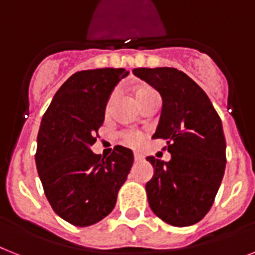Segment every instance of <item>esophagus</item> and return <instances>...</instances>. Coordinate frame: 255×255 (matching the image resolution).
Wrapping results in <instances>:
<instances>
[{
	"instance_id": "esophagus-1",
	"label": "esophagus",
	"mask_w": 255,
	"mask_h": 255,
	"mask_svg": "<svg viewBox=\"0 0 255 255\" xmlns=\"http://www.w3.org/2000/svg\"><path fill=\"white\" fill-rule=\"evenodd\" d=\"M133 160H134V162H137V161H141L142 156H141V154H138V153H133Z\"/></svg>"
}]
</instances>
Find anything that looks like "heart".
<instances>
[{
	"label": "heart",
	"instance_id": "b5f03b06",
	"mask_svg": "<svg viewBox=\"0 0 255 255\" xmlns=\"http://www.w3.org/2000/svg\"><path fill=\"white\" fill-rule=\"evenodd\" d=\"M153 97H160L157 90L149 85H140L137 88L134 89V98L137 101L138 105H141L142 102H145L148 99L153 98ZM121 138L123 144L129 146H136L138 145L142 140L141 133L134 131H126L121 133Z\"/></svg>",
	"mask_w": 255,
	"mask_h": 255
}]
</instances>
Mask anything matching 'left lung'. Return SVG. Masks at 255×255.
Returning <instances> with one entry per match:
<instances>
[{
  "instance_id": "left-lung-1",
  "label": "left lung",
  "mask_w": 255,
  "mask_h": 255,
  "mask_svg": "<svg viewBox=\"0 0 255 255\" xmlns=\"http://www.w3.org/2000/svg\"><path fill=\"white\" fill-rule=\"evenodd\" d=\"M133 74L162 97L153 138L166 140L169 162L148 157L154 174L145 190L150 210L173 227L199 223L224 177L225 137L219 114L203 89L175 68H136Z\"/></svg>"
}]
</instances>
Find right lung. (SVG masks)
Returning <instances> with one entry per match:
<instances>
[{
	"mask_svg": "<svg viewBox=\"0 0 255 255\" xmlns=\"http://www.w3.org/2000/svg\"><path fill=\"white\" fill-rule=\"evenodd\" d=\"M123 68L81 70L57 90L43 115L35 162L52 210L76 227L98 223L114 210L133 153L117 145L107 158L94 154L106 105Z\"/></svg>",
	"mask_w": 255,
	"mask_h": 255,
	"instance_id": "obj_1",
	"label": "right lung"
}]
</instances>
